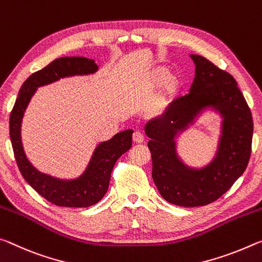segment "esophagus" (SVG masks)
<instances>
[{
  "instance_id": "obj_1",
  "label": "esophagus",
  "mask_w": 262,
  "mask_h": 262,
  "mask_svg": "<svg viewBox=\"0 0 262 262\" xmlns=\"http://www.w3.org/2000/svg\"><path fill=\"white\" fill-rule=\"evenodd\" d=\"M132 140H134V143H136V144H141L145 141V137L143 134H141V132L136 131L134 136H132Z\"/></svg>"
}]
</instances>
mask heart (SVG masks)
Masks as SVG:
<instances>
[{"instance_id":"1","label":"heart","mask_w":262,"mask_h":262,"mask_svg":"<svg viewBox=\"0 0 262 262\" xmlns=\"http://www.w3.org/2000/svg\"><path fill=\"white\" fill-rule=\"evenodd\" d=\"M182 82L175 73H168V68L158 66L148 73L144 81V92L151 94L158 91L154 96V104L158 108H164L178 96L181 91Z\"/></svg>"}]
</instances>
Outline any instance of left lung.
<instances>
[{
    "label": "left lung",
    "mask_w": 262,
    "mask_h": 262,
    "mask_svg": "<svg viewBox=\"0 0 262 262\" xmlns=\"http://www.w3.org/2000/svg\"><path fill=\"white\" fill-rule=\"evenodd\" d=\"M190 58L196 67L189 94L145 125L153 181L167 202L179 207L207 205L225 194L246 169L253 136L251 110L233 76L201 55ZM208 107L223 118L220 143L210 164L192 169L179 159L174 138Z\"/></svg>",
    "instance_id": "8db88e82"
}]
</instances>
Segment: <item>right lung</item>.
Returning <instances> with one entry per match:
<instances>
[{
    "label": "right lung",
    "instance_id": "right-lung-1",
    "mask_svg": "<svg viewBox=\"0 0 262 262\" xmlns=\"http://www.w3.org/2000/svg\"><path fill=\"white\" fill-rule=\"evenodd\" d=\"M97 68L93 59L83 57H63L53 60L24 81L10 114V140L20 174L38 194L58 207L85 208L100 202L109 188L111 171L116 161L131 148L134 131H122L111 139L98 144L81 177L74 180H61L40 173L28 160L20 139L22 118L38 87L66 76L93 74Z\"/></svg>",
    "mask_w": 262,
    "mask_h": 262
}]
</instances>
